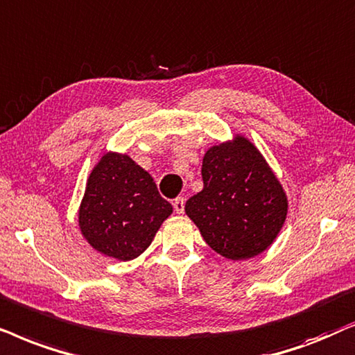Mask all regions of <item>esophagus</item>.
<instances>
[{
    "label": "esophagus",
    "instance_id": "1",
    "mask_svg": "<svg viewBox=\"0 0 355 355\" xmlns=\"http://www.w3.org/2000/svg\"><path fill=\"white\" fill-rule=\"evenodd\" d=\"M173 209L177 214H183V211H185V200H183L182 196L175 198L173 200Z\"/></svg>",
    "mask_w": 355,
    "mask_h": 355
}]
</instances>
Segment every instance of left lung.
<instances>
[{"mask_svg":"<svg viewBox=\"0 0 355 355\" xmlns=\"http://www.w3.org/2000/svg\"><path fill=\"white\" fill-rule=\"evenodd\" d=\"M202 190L185 212L205 242L229 259H248L276 240L287 217V196L263 154L242 135L212 146L202 157Z\"/></svg>","mask_w":355,"mask_h":355,"instance_id":"1","label":"left lung"}]
</instances>
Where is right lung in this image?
<instances>
[{"label":"right lung","instance_id":"1","mask_svg":"<svg viewBox=\"0 0 355 355\" xmlns=\"http://www.w3.org/2000/svg\"><path fill=\"white\" fill-rule=\"evenodd\" d=\"M172 212L143 167L126 154L105 153L89 175L78 222L94 250L130 261L149 247Z\"/></svg>","mask_w":355,"mask_h":355}]
</instances>
